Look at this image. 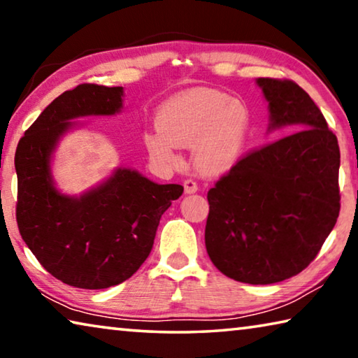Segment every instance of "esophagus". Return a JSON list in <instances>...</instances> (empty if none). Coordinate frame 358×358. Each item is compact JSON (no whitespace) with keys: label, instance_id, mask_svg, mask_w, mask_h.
<instances>
[{"label":"esophagus","instance_id":"34e87169","mask_svg":"<svg viewBox=\"0 0 358 358\" xmlns=\"http://www.w3.org/2000/svg\"><path fill=\"white\" fill-rule=\"evenodd\" d=\"M183 186H185V194H194V192H197V183H196V181L185 180Z\"/></svg>","mask_w":358,"mask_h":358}]
</instances>
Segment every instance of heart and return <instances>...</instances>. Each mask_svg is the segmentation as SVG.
I'll return each instance as SVG.
<instances>
[{"mask_svg":"<svg viewBox=\"0 0 358 358\" xmlns=\"http://www.w3.org/2000/svg\"><path fill=\"white\" fill-rule=\"evenodd\" d=\"M250 115L237 99L217 90L191 88L172 96L156 112V129L143 134L151 159L175 161L178 147H189L192 162L203 175L229 171L243 148Z\"/></svg>","mask_w":358,"mask_h":358,"instance_id":"1","label":"heart"}]
</instances>
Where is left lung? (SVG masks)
I'll list each match as a JSON object with an SVG mask.
<instances>
[{
  "label": "left lung",
  "instance_id": "obj_1",
  "mask_svg": "<svg viewBox=\"0 0 358 358\" xmlns=\"http://www.w3.org/2000/svg\"><path fill=\"white\" fill-rule=\"evenodd\" d=\"M256 83L268 104L266 132L287 136L241 157L208 191L205 246L232 280L273 284L305 270L335 227L339 147L299 85L262 77Z\"/></svg>",
  "mask_w": 358,
  "mask_h": 358
}]
</instances>
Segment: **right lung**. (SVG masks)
I'll return each instance as SVG.
<instances>
[{"mask_svg": "<svg viewBox=\"0 0 358 358\" xmlns=\"http://www.w3.org/2000/svg\"><path fill=\"white\" fill-rule=\"evenodd\" d=\"M123 87L83 83L48 104L15 151L17 224L23 241L57 280L80 289H107L138 270L156 229L181 185H159L120 166L78 196L58 189L53 156L85 117L123 110Z\"/></svg>", "mask_w": 358, "mask_h": 358, "instance_id": "1", "label": "right lung"}]
</instances>
